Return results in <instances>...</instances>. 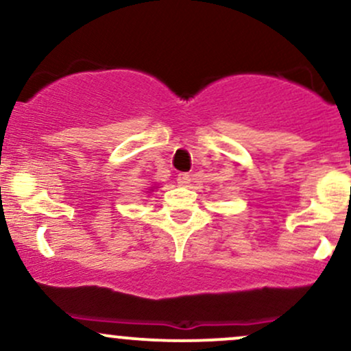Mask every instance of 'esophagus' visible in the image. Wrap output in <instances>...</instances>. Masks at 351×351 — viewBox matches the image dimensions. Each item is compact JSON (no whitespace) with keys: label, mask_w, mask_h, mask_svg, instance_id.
<instances>
[{"label":"esophagus","mask_w":351,"mask_h":351,"mask_svg":"<svg viewBox=\"0 0 351 351\" xmlns=\"http://www.w3.org/2000/svg\"><path fill=\"white\" fill-rule=\"evenodd\" d=\"M176 181H178L180 186H186L189 181H191V176H189V173H180L178 180Z\"/></svg>","instance_id":"34e87169"}]
</instances>
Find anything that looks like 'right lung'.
<instances>
[{"label": "right lung", "mask_w": 351, "mask_h": 351, "mask_svg": "<svg viewBox=\"0 0 351 351\" xmlns=\"http://www.w3.org/2000/svg\"><path fill=\"white\" fill-rule=\"evenodd\" d=\"M152 191H153V189H152Z\"/></svg>", "instance_id": "1"}]
</instances>
